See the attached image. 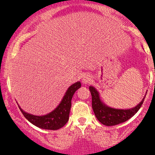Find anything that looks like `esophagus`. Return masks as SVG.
Masks as SVG:
<instances>
[{
  "mask_svg": "<svg viewBox=\"0 0 155 155\" xmlns=\"http://www.w3.org/2000/svg\"><path fill=\"white\" fill-rule=\"evenodd\" d=\"M91 81V77L90 75L88 74H85L82 76V83L86 85V84H88L89 82Z\"/></svg>",
  "mask_w": 155,
  "mask_h": 155,
  "instance_id": "obj_1",
  "label": "esophagus"
}]
</instances>
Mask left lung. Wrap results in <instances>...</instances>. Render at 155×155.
<instances>
[{"label": "left lung", "instance_id": "obj_1", "mask_svg": "<svg viewBox=\"0 0 155 155\" xmlns=\"http://www.w3.org/2000/svg\"><path fill=\"white\" fill-rule=\"evenodd\" d=\"M92 97V108L94 112L101 124L106 126H114L124 122L134 116L139 111L144 102L145 97L141 102L134 108L127 109H114L107 107L101 101L99 92L93 86H89Z\"/></svg>", "mask_w": 155, "mask_h": 155}]
</instances>
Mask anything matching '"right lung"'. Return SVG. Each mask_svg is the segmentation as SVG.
I'll list each match as a JSON object with an SVG mask.
<instances>
[{
	"label": "right lung",
	"instance_id": "add662e5",
	"mask_svg": "<svg viewBox=\"0 0 155 155\" xmlns=\"http://www.w3.org/2000/svg\"><path fill=\"white\" fill-rule=\"evenodd\" d=\"M81 87V82H77L68 87L61 102L55 109L47 115L37 116L25 112L19 107L23 115L31 124L45 130H58L66 124L69 120L71 100L76 90Z\"/></svg>",
	"mask_w": 155,
	"mask_h": 155
}]
</instances>
